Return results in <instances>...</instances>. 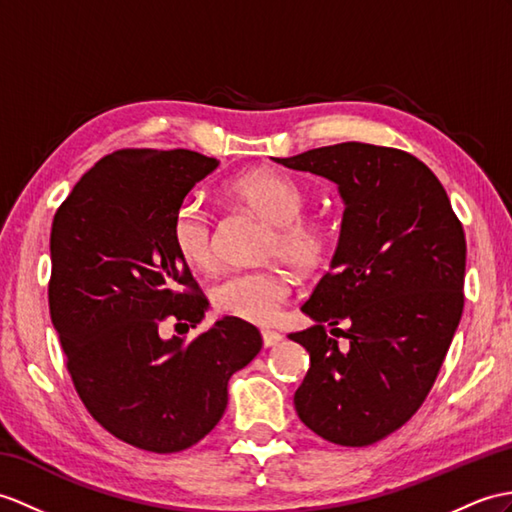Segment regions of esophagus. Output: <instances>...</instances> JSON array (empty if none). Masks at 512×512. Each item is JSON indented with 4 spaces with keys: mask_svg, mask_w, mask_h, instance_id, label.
Segmentation results:
<instances>
[{
    "mask_svg": "<svg viewBox=\"0 0 512 512\" xmlns=\"http://www.w3.org/2000/svg\"><path fill=\"white\" fill-rule=\"evenodd\" d=\"M261 340H264V347H275L283 340V336L279 331H272V329H261Z\"/></svg>",
    "mask_w": 512,
    "mask_h": 512,
    "instance_id": "1",
    "label": "esophagus"
}]
</instances>
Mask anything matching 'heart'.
Segmentation results:
<instances>
[{
    "mask_svg": "<svg viewBox=\"0 0 512 512\" xmlns=\"http://www.w3.org/2000/svg\"><path fill=\"white\" fill-rule=\"evenodd\" d=\"M229 192L270 224L264 257L285 261L303 277L323 268L334 246V229L323 218L305 216L307 192L296 178L277 170H253L233 178ZM170 240L189 268L209 270L216 264L213 216L200 196L189 194L176 207ZM290 292V277L279 268L240 270L213 285L211 305L222 316L270 323Z\"/></svg>",
    "mask_w": 512,
    "mask_h": 512,
    "instance_id": "heart-1",
    "label": "heart"
}]
</instances>
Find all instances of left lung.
I'll list each match as a JSON object with an SVG mask.
<instances>
[{
  "instance_id": "8db88e82",
  "label": "left lung",
  "mask_w": 512,
  "mask_h": 512,
  "mask_svg": "<svg viewBox=\"0 0 512 512\" xmlns=\"http://www.w3.org/2000/svg\"><path fill=\"white\" fill-rule=\"evenodd\" d=\"M275 161L338 183L347 205L331 270L301 307L316 325L290 334L310 353L296 412L329 443L373 445L412 419L445 362L465 307L462 222L406 150L347 141Z\"/></svg>"
}]
</instances>
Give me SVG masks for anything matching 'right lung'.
Masks as SVG:
<instances>
[{
  "label": "right lung",
  "instance_id": "add662e5",
  "mask_svg": "<svg viewBox=\"0 0 512 512\" xmlns=\"http://www.w3.org/2000/svg\"><path fill=\"white\" fill-rule=\"evenodd\" d=\"M218 159L192 150L122 148L80 178L56 209L47 285L71 382L120 441L174 454L222 419L227 384L261 349L259 329L227 316L189 344L161 340L165 320L196 327L207 296L176 255L170 224Z\"/></svg>",
  "mask_w": 512,
  "mask_h": 512
}]
</instances>
